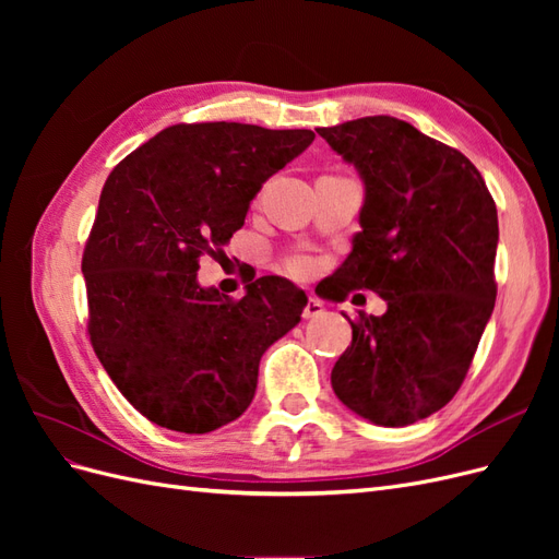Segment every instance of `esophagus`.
I'll use <instances>...</instances> for the list:
<instances>
[{
    "instance_id": "esophagus-1",
    "label": "esophagus",
    "mask_w": 559,
    "mask_h": 559,
    "mask_svg": "<svg viewBox=\"0 0 559 559\" xmlns=\"http://www.w3.org/2000/svg\"><path fill=\"white\" fill-rule=\"evenodd\" d=\"M321 314H324V306H321L319 298L310 296V298H308V306L302 308V319H317V317H321Z\"/></svg>"
}]
</instances>
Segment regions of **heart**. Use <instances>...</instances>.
Here are the masks:
<instances>
[{"mask_svg": "<svg viewBox=\"0 0 559 559\" xmlns=\"http://www.w3.org/2000/svg\"><path fill=\"white\" fill-rule=\"evenodd\" d=\"M286 265H289V270L296 277H308L312 273V261L308 257H294Z\"/></svg>", "mask_w": 559, "mask_h": 559, "instance_id": "b5f03b06", "label": "heart"}]
</instances>
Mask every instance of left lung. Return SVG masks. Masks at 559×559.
<instances>
[{"mask_svg": "<svg viewBox=\"0 0 559 559\" xmlns=\"http://www.w3.org/2000/svg\"><path fill=\"white\" fill-rule=\"evenodd\" d=\"M317 132L366 189L361 230L324 298L366 289L386 302L382 317L349 321L333 392L373 425L408 427L456 394L492 317L497 205L462 151L394 116Z\"/></svg>", "mask_w": 559, "mask_h": 559, "instance_id": "left-lung-1", "label": "left lung"}]
</instances>
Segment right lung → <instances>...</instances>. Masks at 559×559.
Here are the masks:
<instances>
[{"instance_id":"1","label":"right lung","mask_w":559,"mask_h":559,"mask_svg":"<svg viewBox=\"0 0 559 559\" xmlns=\"http://www.w3.org/2000/svg\"><path fill=\"white\" fill-rule=\"evenodd\" d=\"M312 140V130L179 123L107 177L81 261L88 333L118 392L154 425L207 433L238 419L263 352L300 321L308 296L289 280L259 277L233 300L200 286L198 270Z\"/></svg>"}]
</instances>
